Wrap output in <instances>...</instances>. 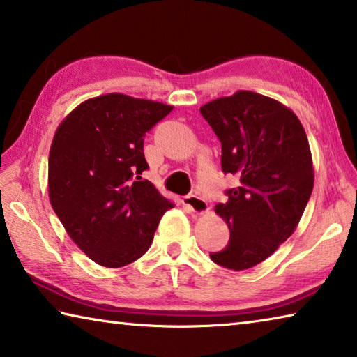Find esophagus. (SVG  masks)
I'll use <instances>...</instances> for the list:
<instances>
[{
  "mask_svg": "<svg viewBox=\"0 0 357 357\" xmlns=\"http://www.w3.org/2000/svg\"><path fill=\"white\" fill-rule=\"evenodd\" d=\"M184 204L189 208L193 214H203L208 211V203L206 200H203L200 195L193 193V195H187L184 198Z\"/></svg>",
  "mask_w": 357,
  "mask_h": 357,
  "instance_id": "1",
  "label": "esophagus"
}]
</instances>
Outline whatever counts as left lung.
<instances>
[{"instance_id":"obj_1","label":"left lung","mask_w":357,"mask_h":357,"mask_svg":"<svg viewBox=\"0 0 357 357\" xmlns=\"http://www.w3.org/2000/svg\"><path fill=\"white\" fill-rule=\"evenodd\" d=\"M200 113L222 143V172L239 179L215 206L229 241L209 257L227 269H249L291 236L310 200L309 140L289 108L252 91L215 99Z\"/></svg>"}]
</instances>
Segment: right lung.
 <instances>
[{
    "label": "right lung",
    "instance_id": "right-lung-1",
    "mask_svg": "<svg viewBox=\"0 0 357 357\" xmlns=\"http://www.w3.org/2000/svg\"><path fill=\"white\" fill-rule=\"evenodd\" d=\"M173 107L105 94L78 105L59 126L48 155L52 208L72 241L105 268L149 249L173 203L142 178L144 135Z\"/></svg>",
    "mask_w": 357,
    "mask_h": 357
}]
</instances>
